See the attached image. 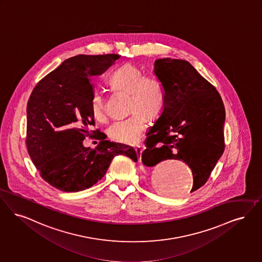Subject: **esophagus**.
Returning <instances> with one entry per match:
<instances>
[{"label": "esophagus", "instance_id": "esophagus-1", "mask_svg": "<svg viewBox=\"0 0 262 262\" xmlns=\"http://www.w3.org/2000/svg\"><path fill=\"white\" fill-rule=\"evenodd\" d=\"M136 154H137V156H138L139 161H141V154H142V152H143V146H142V145H137V146L136 147Z\"/></svg>", "mask_w": 262, "mask_h": 262}]
</instances>
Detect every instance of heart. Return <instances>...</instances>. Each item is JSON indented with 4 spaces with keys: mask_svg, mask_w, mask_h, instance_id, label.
Returning a JSON list of instances; mask_svg holds the SVG:
<instances>
[{
    "mask_svg": "<svg viewBox=\"0 0 262 262\" xmlns=\"http://www.w3.org/2000/svg\"><path fill=\"white\" fill-rule=\"evenodd\" d=\"M109 81L115 89L129 92L132 114L114 121L108 128V136L116 142L134 144L146 128L147 114L155 117L163 111L166 102L164 84L157 76L144 74L133 63L117 68ZM91 111L95 120L100 122L106 120L105 97L99 91H95L92 95Z\"/></svg>",
    "mask_w": 262,
    "mask_h": 262,
    "instance_id": "b5f03b06",
    "label": "heart"
}]
</instances>
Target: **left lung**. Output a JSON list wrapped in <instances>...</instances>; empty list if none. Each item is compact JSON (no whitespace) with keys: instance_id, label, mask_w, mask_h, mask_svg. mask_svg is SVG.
<instances>
[{"instance_id":"8db88e82","label":"left lung","mask_w":262,"mask_h":262,"mask_svg":"<svg viewBox=\"0 0 262 262\" xmlns=\"http://www.w3.org/2000/svg\"><path fill=\"white\" fill-rule=\"evenodd\" d=\"M154 73L164 84L166 102L147 133L142 163L154 167L169 159L185 162L194 192L207 182L224 151V105L216 89L186 60L158 59Z\"/></svg>"}]
</instances>
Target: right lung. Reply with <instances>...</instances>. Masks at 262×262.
Returning a JSON list of instances; mask_svg holds the SVG:
<instances>
[{
	"instance_id": "add662e5",
	"label": "right lung",
	"mask_w": 262,
	"mask_h": 262,
	"mask_svg": "<svg viewBox=\"0 0 262 262\" xmlns=\"http://www.w3.org/2000/svg\"><path fill=\"white\" fill-rule=\"evenodd\" d=\"M119 58L114 53L73 56L43 77L32 92L26 146L41 178L54 188L78 192L92 187L117 155L137 161L133 147L105 140L98 129L90 130L94 126L92 77L104 73ZM92 132L101 140L94 149L82 145Z\"/></svg>"
}]
</instances>
